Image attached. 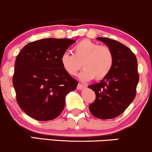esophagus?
Here are the masks:
<instances>
[{
    "instance_id": "1",
    "label": "esophagus",
    "mask_w": 152,
    "mask_h": 152,
    "mask_svg": "<svg viewBox=\"0 0 152 152\" xmlns=\"http://www.w3.org/2000/svg\"><path fill=\"white\" fill-rule=\"evenodd\" d=\"M85 85L81 84V83H79V84L77 85V90H83L84 89V88H85Z\"/></svg>"
}]
</instances>
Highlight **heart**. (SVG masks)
<instances>
[{
  "label": "heart",
  "mask_w": 152,
  "mask_h": 152,
  "mask_svg": "<svg viewBox=\"0 0 152 152\" xmlns=\"http://www.w3.org/2000/svg\"><path fill=\"white\" fill-rule=\"evenodd\" d=\"M73 53L64 52L60 58L61 64L69 75L75 76L84 67L80 74L83 81L95 78L101 80L108 75L114 64L112 49L106 45H100L88 39L80 41L72 48Z\"/></svg>",
  "instance_id": "b5f03b06"
}]
</instances>
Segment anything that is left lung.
<instances>
[{
  "mask_svg": "<svg viewBox=\"0 0 152 152\" xmlns=\"http://www.w3.org/2000/svg\"><path fill=\"white\" fill-rule=\"evenodd\" d=\"M114 54L112 70L100 83L89 85L95 100L89 105L90 113L100 119L116 118L125 111L135 98L139 83L137 59L126 46L109 38L98 37Z\"/></svg>",
  "mask_w": 152,
  "mask_h": 152,
  "instance_id": "8db88e82",
  "label": "left lung"
}]
</instances>
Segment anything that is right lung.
Segmentation results:
<instances>
[{
    "instance_id": "right-lung-1",
    "label": "right lung",
    "mask_w": 152,
    "mask_h": 152,
    "mask_svg": "<svg viewBox=\"0 0 152 152\" xmlns=\"http://www.w3.org/2000/svg\"><path fill=\"white\" fill-rule=\"evenodd\" d=\"M75 41L47 38L30 42L16 57L13 85L18 105L37 121L53 120L78 82L63 69L60 58Z\"/></svg>"
}]
</instances>
